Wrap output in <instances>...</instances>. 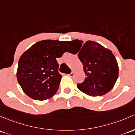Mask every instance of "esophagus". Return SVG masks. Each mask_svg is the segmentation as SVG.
<instances>
[{
	"mask_svg": "<svg viewBox=\"0 0 135 135\" xmlns=\"http://www.w3.org/2000/svg\"><path fill=\"white\" fill-rule=\"evenodd\" d=\"M74 71H72L71 73H70L69 74V76H70V77H72V76H74Z\"/></svg>",
	"mask_w": 135,
	"mask_h": 135,
	"instance_id": "1",
	"label": "esophagus"
}]
</instances>
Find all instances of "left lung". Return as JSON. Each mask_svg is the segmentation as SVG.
I'll return each instance as SVG.
<instances>
[{
	"mask_svg": "<svg viewBox=\"0 0 135 135\" xmlns=\"http://www.w3.org/2000/svg\"><path fill=\"white\" fill-rule=\"evenodd\" d=\"M79 46L78 58L83 65L86 78L77 85L79 90L90 96H101L113 88L118 78V65L114 54L98 42L72 41Z\"/></svg>",
	"mask_w": 135,
	"mask_h": 135,
	"instance_id": "obj_1",
	"label": "left lung"
}]
</instances>
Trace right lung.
Here are the masks:
<instances>
[{"label":"right lung","instance_id":"obj_1","mask_svg":"<svg viewBox=\"0 0 135 135\" xmlns=\"http://www.w3.org/2000/svg\"><path fill=\"white\" fill-rule=\"evenodd\" d=\"M71 41L43 40L22 54L17 78L23 91L33 100H47L57 91L62 76L57 57H62Z\"/></svg>","mask_w":135,"mask_h":135}]
</instances>
